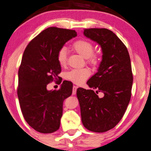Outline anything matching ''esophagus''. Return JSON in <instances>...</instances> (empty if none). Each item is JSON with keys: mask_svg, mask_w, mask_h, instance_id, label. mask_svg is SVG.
Here are the masks:
<instances>
[{"mask_svg": "<svg viewBox=\"0 0 151 151\" xmlns=\"http://www.w3.org/2000/svg\"><path fill=\"white\" fill-rule=\"evenodd\" d=\"M77 88L78 87L76 86H73V95L76 94V91H77Z\"/></svg>", "mask_w": 151, "mask_h": 151, "instance_id": "34e87169", "label": "esophagus"}]
</instances>
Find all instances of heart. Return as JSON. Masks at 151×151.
<instances>
[{
	"instance_id": "b5f03b06",
	"label": "heart",
	"mask_w": 151,
	"mask_h": 151,
	"mask_svg": "<svg viewBox=\"0 0 151 151\" xmlns=\"http://www.w3.org/2000/svg\"><path fill=\"white\" fill-rule=\"evenodd\" d=\"M73 48L79 55L85 58H88V63L92 65L98 63V57L93 54L94 47L90 42L85 40H80L76 41L73 45ZM57 60L60 66H64L67 62V52L65 48H61L57 55ZM90 76L88 69H73L68 71L65 73V78L76 84H81L86 80Z\"/></svg>"
}]
</instances>
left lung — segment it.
Here are the masks:
<instances>
[{
  "instance_id": "1",
  "label": "left lung",
  "mask_w": 151,
  "mask_h": 151,
  "mask_svg": "<svg viewBox=\"0 0 151 151\" xmlns=\"http://www.w3.org/2000/svg\"><path fill=\"white\" fill-rule=\"evenodd\" d=\"M83 34L101 46L103 55L98 72L87 81L96 92L77 89L82 123L92 132H106L121 120L130 101L133 82L130 58L125 45L111 31L85 29ZM99 92L104 93L102 98Z\"/></svg>"
}]
</instances>
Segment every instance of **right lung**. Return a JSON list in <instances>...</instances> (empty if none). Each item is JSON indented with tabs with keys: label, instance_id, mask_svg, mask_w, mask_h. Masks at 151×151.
I'll return each instance as SVG.
<instances>
[{
	"label": "right lung",
	"instance_id": "obj_1",
	"mask_svg": "<svg viewBox=\"0 0 151 151\" xmlns=\"http://www.w3.org/2000/svg\"><path fill=\"white\" fill-rule=\"evenodd\" d=\"M76 36L75 30L49 27L35 37L24 52L19 70L18 98L26 122L41 133L59 129L63 101L72 94L70 81H64L58 90L48 91L47 86L59 78L58 51Z\"/></svg>",
	"mask_w": 151,
	"mask_h": 151
}]
</instances>
